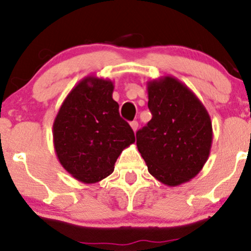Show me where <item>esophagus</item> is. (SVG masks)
Segmentation results:
<instances>
[{
    "mask_svg": "<svg viewBox=\"0 0 251 251\" xmlns=\"http://www.w3.org/2000/svg\"><path fill=\"white\" fill-rule=\"evenodd\" d=\"M138 126H139V125H138V122H135V120H134V122L131 123V127H132V129H133L134 132L138 129Z\"/></svg>",
    "mask_w": 251,
    "mask_h": 251,
    "instance_id": "1",
    "label": "esophagus"
}]
</instances>
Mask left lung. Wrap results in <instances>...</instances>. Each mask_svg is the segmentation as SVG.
Returning a JSON list of instances; mask_svg holds the SVG:
<instances>
[{"label": "left lung", "mask_w": 251, "mask_h": 251, "mask_svg": "<svg viewBox=\"0 0 251 251\" xmlns=\"http://www.w3.org/2000/svg\"><path fill=\"white\" fill-rule=\"evenodd\" d=\"M152 119L137 132V148L155 179L177 186L196 177L208 160L212 124L201 100L174 76L148 82Z\"/></svg>", "instance_id": "8db88e82"}]
</instances>
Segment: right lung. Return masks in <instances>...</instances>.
I'll use <instances>...</instances> for the list:
<instances>
[{"label":"right lung","mask_w":251,"mask_h":251,"mask_svg":"<svg viewBox=\"0 0 251 251\" xmlns=\"http://www.w3.org/2000/svg\"><path fill=\"white\" fill-rule=\"evenodd\" d=\"M113 82L88 75L66 97L53 124V142L62 168L85 184L113 172L124 149L135 142L120 117Z\"/></svg>","instance_id":"add662e5"}]
</instances>
